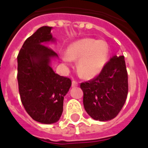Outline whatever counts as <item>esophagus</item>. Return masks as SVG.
<instances>
[{"mask_svg": "<svg viewBox=\"0 0 148 148\" xmlns=\"http://www.w3.org/2000/svg\"><path fill=\"white\" fill-rule=\"evenodd\" d=\"M72 87H75L78 85V83L76 82V81H72Z\"/></svg>", "mask_w": 148, "mask_h": 148, "instance_id": "1", "label": "esophagus"}]
</instances>
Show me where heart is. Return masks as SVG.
<instances>
[{
	"mask_svg": "<svg viewBox=\"0 0 148 148\" xmlns=\"http://www.w3.org/2000/svg\"><path fill=\"white\" fill-rule=\"evenodd\" d=\"M109 56V47L106 42L84 38L74 42L67 47L62 59L68 64L77 61V74L84 78H92L102 71Z\"/></svg>",
	"mask_w": 148,
	"mask_h": 148,
	"instance_id": "obj_1",
	"label": "heart"
}]
</instances>
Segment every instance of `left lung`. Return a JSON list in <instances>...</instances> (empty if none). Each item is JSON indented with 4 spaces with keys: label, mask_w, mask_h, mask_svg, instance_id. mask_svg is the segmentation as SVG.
<instances>
[{
    "label": "left lung",
    "mask_w": 148,
    "mask_h": 148,
    "mask_svg": "<svg viewBox=\"0 0 148 148\" xmlns=\"http://www.w3.org/2000/svg\"><path fill=\"white\" fill-rule=\"evenodd\" d=\"M83 103L92 119H114L125 104L128 94V75L123 56H114L97 77L82 82Z\"/></svg>",
    "instance_id": "left-lung-1"
}]
</instances>
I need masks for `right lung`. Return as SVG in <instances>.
Masks as SVG:
<instances>
[{
    "instance_id": "1",
    "label": "right lung",
    "mask_w": 148,
    "mask_h": 148,
    "mask_svg": "<svg viewBox=\"0 0 148 148\" xmlns=\"http://www.w3.org/2000/svg\"><path fill=\"white\" fill-rule=\"evenodd\" d=\"M52 27L39 28L25 41L18 55V83L21 103L36 121L51 124L60 119L71 79L55 74L49 66L57 54L44 44L54 41Z\"/></svg>"
}]
</instances>
